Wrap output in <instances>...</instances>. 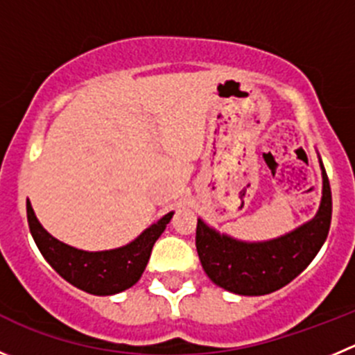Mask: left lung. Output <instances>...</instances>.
<instances>
[{
  "label": "left lung",
  "instance_id": "left-lung-1",
  "mask_svg": "<svg viewBox=\"0 0 355 355\" xmlns=\"http://www.w3.org/2000/svg\"><path fill=\"white\" fill-rule=\"evenodd\" d=\"M322 168V198L315 218L296 230L266 242H242L197 223L198 258L207 277L235 295L259 296L284 288L310 265L331 225V188Z\"/></svg>",
  "mask_w": 355,
  "mask_h": 355
}]
</instances>
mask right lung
I'll return each mask as SVG.
<instances>
[{
  "label": "right lung",
  "instance_id": "obj_1",
  "mask_svg": "<svg viewBox=\"0 0 355 355\" xmlns=\"http://www.w3.org/2000/svg\"><path fill=\"white\" fill-rule=\"evenodd\" d=\"M174 212L165 214L151 225L136 241L111 251L89 252L71 248L40 225L31 202L28 200V223L33 239L43 258L62 279L74 288L97 296H110L132 288L143 275L150 259L151 249L160 237Z\"/></svg>",
  "mask_w": 355,
  "mask_h": 355
}]
</instances>
